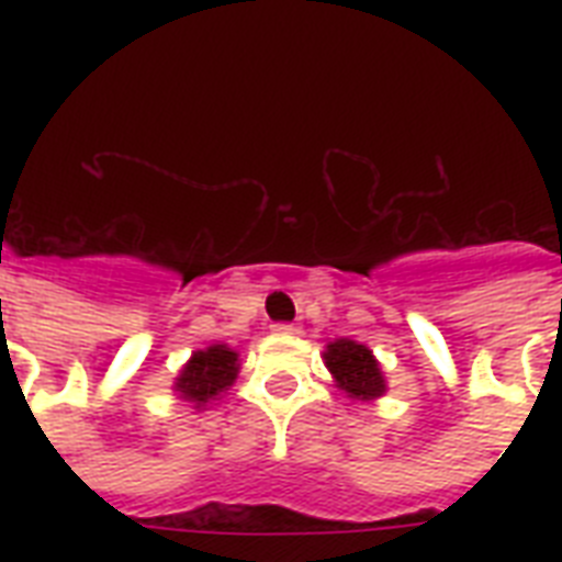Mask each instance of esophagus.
Here are the masks:
<instances>
[{
	"mask_svg": "<svg viewBox=\"0 0 562 562\" xmlns=\"http://www.w3.org/2000/svg\"><path fill=\"white\" fill-rule=\"evenodd\" d=\"M273 333H277V335H297L300 326L297 324H277V326H273Z\"/></svg>",
	"mask_w": 562,
	"mask_h": 562,
	"instance_id": "obj_1",
	"label": "esophagus"
}]
</instances>
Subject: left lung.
Wrapping results in <instances>:
<instances>
[{"label":"left lung","instance_id":"8db88e82","mask_svg":"<svg viewBox=\"0 0 562 562\" xmlns=\"http://www.w3.org/2000/svg\"><path fill=\"white\" fill-rule=\"evenodd\" d=\"M324 361L329 373H333L335 384L341 387L350 400H379L387 384H384L382 368L375 361L373 350L350 338H335L333 344H326Z\"/></svg>","mask_w":562,"mask_h":562}]
</instances>
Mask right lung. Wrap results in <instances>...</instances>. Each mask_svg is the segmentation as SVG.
I'll use <instances>...</instances> for the list:
<instances>
[{"instance_id":"1","label":"right lung","mask_w":562,"mask_h":562,"mask_svg":"<svg viewBox=\"0 0 562 562\" xmlns=\"http://www.w3.org/2000/svg\"><path fill=\"white\" fill-rule=\"evenodd\" d=\"M238 375V352L227 344H212L206 350L192 352V359L183 364L175 379V391L180 400L192 402L194 408H203L206 402L218 400Z\"/></svg>"}]
</instances>
